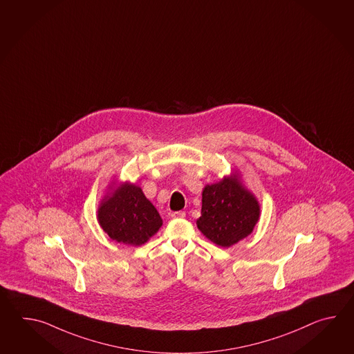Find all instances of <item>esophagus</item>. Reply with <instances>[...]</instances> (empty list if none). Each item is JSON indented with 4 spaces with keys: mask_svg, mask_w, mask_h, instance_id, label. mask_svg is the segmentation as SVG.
<instances>
[{
    "mask_svg": "<svg viewBox=\"0 0 354 354\" xmlns=\"http://www.w3.org/2000/svg\"><path fill=\"white\" fill-rule=\"evenodd\" d=\"M171 215H172V218H185L186 212L185 211H174Z\"/></svg>",
    "mask_w": 354,
    "mask_h": 354,
    "instance_id": "esophagus-1",
    "label": "esophagus"
}]
</instances>
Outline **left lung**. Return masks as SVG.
Wrapping results in <instances>:
<instances>
[{"label":"left lung","instance_id":"1","mask_svg":"<svg viewBox=\"0 0 354 354\" xmlns=\"http://www.w3.org/2000/svg\"><path fill=\"white\" fill-rule=\"evenodd\" d=\"M259 218V205L234 178L203 188L201 216L197 227L220 247H232L252 233Z\"/></svg>","mask_w":354,"mask_h":354}]
</instances>
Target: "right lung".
<instances>
[{
	"label": "right lung",
	"mask_w": 354,
	"mask_h": 354,
	"mask_svg": "<svg viewBox=\"0 0 354 354\" xmlns=\"http://www.w3.org/2000/svg\"><path fill=\"white\" fill-rule=\"evenodd\" d=\"M100 225L115 241L142 245L158 232L162 218L136 185H122L98 209Z\"/></svg>",
	"instance_id": "1"
}]
</instances>
